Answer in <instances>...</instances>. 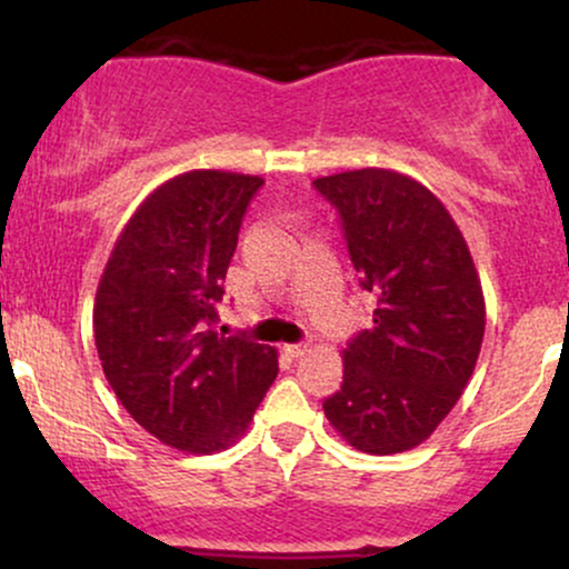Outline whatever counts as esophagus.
Here are the masks:
<instances>
[{"mask_svg": "<svg viewBox=\"0 0 569 569\" xmlns=\"http://www.w3.org/2000/svg\"><path fill=\"white\" fill-rule=\"evenodd\" d=\"M283 350H286V356L299 358L302 352H307V345H283Z\"/></svg>", "mask_w": 569, "mask_h": 569, "instance_id": "esophagus-1", "label": "esophagus"}]
</instances>
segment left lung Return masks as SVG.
Here are the masks:
<instances>
[{"label":"left lung","instance_id":"1","mask_svg":"<svg viewBox=\"0 0 569 569\" xmlns=\"http://www.w3.org/2000/svg\"><path fill=\"white\" fill-rule=\"evenodd\" d=\"M337 208L375 326L342 350L329 422L367 455L415 449L452 411L485 339V293L471 251L443 202L388 168L312 181Z\"/></svg>","mask_w":569,"mask_h":569}]
</instances>
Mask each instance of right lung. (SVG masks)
I'll list each match as a JSON object with an SVG mask.
<instances>
[{
  "label": "right lung",
  "instance_id": "right-lung-1",
  "mask_svg": "<svg viewBox=\"0 0 569 569\" xmlns=\"http://www.w3.org/2000/svg\"><path fill=\"white\" fill-rule=\"evenodd\" d=\"M259 176L189 171L136 208L98 280L96 350L139 426L189 455L246 433L278 377V350L213 331L221 280Z\"/></svg>",
  "mask_w": 569,
  "mask_h": 569
}]
</instances>
